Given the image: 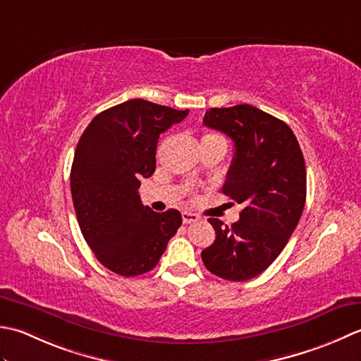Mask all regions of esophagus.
<instances>
[{"label":"esophagus","instance_id":"1","mask_svg":"<svg viewBox=\"0 0 361 361\" xmlns=\"http://www.w3.org/2000/svg\"><path fill=\"white\" fill-rule=\"evenodd\" d=\"M200 219V216L196 215V213H191V212H182V221L185 224H190V223H195Z\"/></svg>","mask_w":361,"mask_h":361}]
</instances>
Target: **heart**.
Here are the masks:
<instances>
[{
    "label": "heart",
    "mask_w": 361,
    "mask_h": 361,
    "mask_svg": "<svg viewBox=\"0 0 361 361\" xmlns=\"http://www.w3.org/2000/svg\"><path fill=\"white\" fill-rule=\"evenodd\" d=\"M212 138H223V137H219L218 134H213V132H205L201 138V142H204V140H212Z\"/></svg>",
    "instance_id": "1"
}]
</instances>
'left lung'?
<instances>
[{"label": "left lung", "mask_w": 361, "mask_h": 361, "mask_svg": "<svg viewBox=\"0 0 361 361\" xmlns=\"http://www.w3.org/2000/svg\"><path fill=\"white\" fill-rule=\"evenodd\" d=\"M204 124L232 138L235 152L223 193L245 207L231 227L209 218L216 238L202 251V262L226 281H249L277 259L302 215V151L288 124L249 104L210 109Z\"/></svg>", "instance_id": "obj_1"}]
</instances>
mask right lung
Instances as JSON below:
<instances>
[{
	"mask_svg": "<svg viewBox=\"0 0 361 361\" xmlns=\"http://www.w3.org/2000/svg\"><path fill=\"white\" fill-rule=\"evenodd\" d=\"M188 110L130 99L98 114L80 135L71 165V196L87 245L115 274L151 271L182 224L179 210L142 204L140 179L156 171L159 135Z\"/></svg>",
	"mask_w": 361,
	"mask_h": 361,
	"instance_id": "add662e5",
	"label": "right lung"
}]
</instances>
